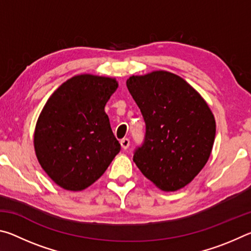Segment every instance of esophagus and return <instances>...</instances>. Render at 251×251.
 Returning <instances> with one entry per match:
<instances>
[{"instance_id":"1","label":"esophagus","mask_w":251,"mask_h":251,"mask_svg":"<svg viewBox=\"0 0 251 251\" xmlns=\"http://www.w3.org/2000/svg\"><path fill=\"white\" fill-rule=\"evenodd\" d=\"M121 145H122L123 150H127V148H128L129 145H130L129 139L128 138H123L122 141H121Z\"/></svg>"}]
</instances>
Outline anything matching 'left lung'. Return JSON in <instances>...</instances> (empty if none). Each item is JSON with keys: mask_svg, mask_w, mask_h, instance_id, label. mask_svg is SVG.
<instances>
[{"mask_svg": "<svg viewBox=\"0 0 251 251\" xmlns=\"http://www.w3.org/2000/svg\"><path fill=\"white\" fill-rule=\"evenodd\" d=\"M126 85L146 125L133 160L161 190L182 188L210 156L216 135L211 110L185 79L169 72L130 76Z\"/></svg>", "mask_w": 251, "mask_h": 251, "instance_id": "obj_1", "label": "left lung"}]
</instances>
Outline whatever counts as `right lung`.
<instances>
[{"label": "right lung", "instance_id": "obj_1", "mask_svg": "<svg viewBox=\"0 0 251 251\" xmlns=\"http://www.w3.org/2000/svg\"><path fill=\"white\" fill-rule=\"evenodd\" d=\"M115 79L78 75L46 101L37 120L34 147L42 168L66 190H83L103 175L118 152L104 107Z\"/></svg>", "mask_w": 251, "mask_h": 251}]
</instances>
